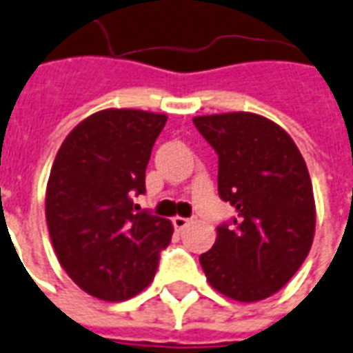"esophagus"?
I'll use <instances>...</instances> for the list:
<instances>
[{
	"instance_id": "34e87169",
	"label": "esophagus",
	"mask_w": 353,
	"mask_h": 353,
	"mask_svg": "<svg viewBox=\"0 0 353 353\" xmlns=\"http://www.w3.org/2000/svg\"><path fill=\"white\" fill-rule=\"evenodd\" d=\"M190 223H191L190 219H185V217H180V215H176V217H173L174 230L182 232V230H184V228H188V226H190Z\"/></svg>"
}]
</instances>
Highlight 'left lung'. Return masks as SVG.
Here are the masks:
<instances>
[{
  "instance_id": "1",
  "label": "left lung",
  "mask_w": 353,
  "mask_h": 353,
  "mask_svg": "<svg viewBox=\"0 0 353 353\" xmlns=\"http://www.w3.org/2000/svg\"><path fill=\"white\" fill-rule=\"evenodd\" d=\"M193 123L219 157V196L237 210L201 254L202 270L228 299H267L293 278L313 243L315 201L304 158L283 128L250 112Z\"/></svg>"
}]
</instances>
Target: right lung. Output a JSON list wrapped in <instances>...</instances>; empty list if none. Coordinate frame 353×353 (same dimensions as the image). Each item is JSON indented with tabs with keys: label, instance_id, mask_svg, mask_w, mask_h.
Returning <instances> with one entry per match:
<instances>
[{
	"label": "right lung",
	"instance_id": "right-lung-1",
	"mask_svg": "<svg viewBox=\"0 0 353 353\" xmlns=\"http://www.w3.org/2000/svg\"><path fill=\"white\" fill-rule=\"evenodd\" d=\"M165 121L143 110L97 112L57 152L46 193L49 237L68 276L95 299L121 302L143 291L171 241L173 225L134 204Z\"/></svg>",
	"mask_w": 353,
	"mask_h": 353
}]
</instances>
